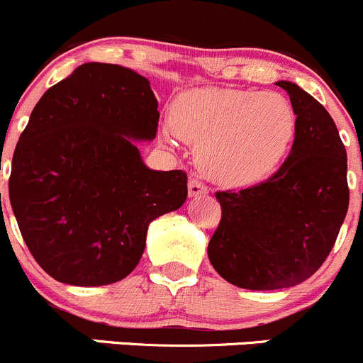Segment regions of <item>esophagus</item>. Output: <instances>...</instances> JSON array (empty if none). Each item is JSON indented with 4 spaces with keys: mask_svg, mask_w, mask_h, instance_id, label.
I'll use <instances>...</instances> for the list:
<instances>
[{
    "mask_svg": "<svg viewBox=\"0 0 363 363\" xmlns=\"http://www.w3.org/2000/svg\"><path fill=\"white\" fill-rule=\"evenodd\" d=\"M204 194H208V186L203 185L199 180H190L189 182V196L190 197H199V196H204Z\"/></svg>",
    "mask_w": 363,
    "mask_h": 363,
    "instance_id": "34e87169",
    "label": "esophagus"
}]
</instances>
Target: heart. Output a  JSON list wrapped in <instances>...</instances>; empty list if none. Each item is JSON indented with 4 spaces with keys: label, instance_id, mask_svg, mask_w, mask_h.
I'll return each mask as SVG.
<instances>
[{
    "label": "heart",
    "instance_id": "heart-1",
    "mask_svg": "<svg viewBox=\"0 0 363 363\" xmlns=\"http://www.w3.org/2000/svg\"><path fill=\"white\" fill-rule=\"evenodd\" d=\"M171 127L197 146L196 162L204 177L245 186L264 180L284 160L296 116L279 93L199 88L174 100Z\"/></svg>",
    "mask_w": 363,
    "mask_h": 363
}]
</instances>
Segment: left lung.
<instances>
[{
    "label": "left lung",
    "mask_w": 363,
    "mask_h": 363,
    "mask_svg": "<svg viewBox=\"0 0 363 363\" xmlns=\"http://www.w3.org/2000/svg\"><path fill=\"white\" fill-rule=\"evenodd\" d=\"M296 114L281 169L238 192H217L222 218L208 243L217 274L254 291L291 288L318 272L350 204L347 155L328 111L291 81H279Z\"/></svg>",
    "instance_id": "obj_1"
}]
</instances>
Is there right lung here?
Listing matches in <instances>:
<instances>
[{
  "label": "right lung",
  "instance_id": "add662e5",
  "mask_svg": "<svg viewBox=\"0 0 363 363\" xmlns=\"http://www.w3.org/2000/svg\"><path fill=\"white\" fill-rule=\"evenodd\" d=\"M157 107L141 74L84 63L31 111L13 152L10 204L30 252L56 281L125 279L150 222L185 203L186 174L150 169L135 145L155 139Z\"/></svg>",
  "mask_w": 363,
  "mask_h": 363
}]
</instances>
